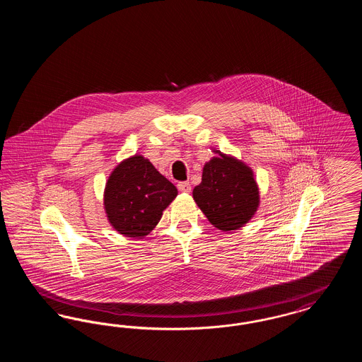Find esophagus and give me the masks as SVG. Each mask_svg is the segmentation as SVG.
<instances>
[{
	"label": "esophagus",
	"instance_id": "esophagus-1",
	"mask_svg": "<svg viewBox=\"0 0 362 362\" xmlns=\"http://www.w3.org/2000/svg\"><path fill=\"white\" fill-rule=\"evenodd\" d=\"M177 189L182 192H189L191 191V186H189V182H179L177 183Z\"/></svg>",
	"mask_w": 362,
	"mask_h": 362
}]
</instances>
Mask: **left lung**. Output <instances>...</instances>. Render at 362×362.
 Masks as SVG:
<instances>
[{"label":"left lung","mask_w":362,"mask_h":362,"mask_svg":"<svg viewBox=\"0 0 362 362\" xmlns=\"http://www.w3.org/2000/svg\"><path fill=\"white\" fill-rule=\"evenodd\" d=\"M213 152L217 156L204 165L202 182L192 189V198L213 226L223 232L238 230L258 210V183L245 163Z\"/></svg>","instance_id":"obj_1"}]
</instances>
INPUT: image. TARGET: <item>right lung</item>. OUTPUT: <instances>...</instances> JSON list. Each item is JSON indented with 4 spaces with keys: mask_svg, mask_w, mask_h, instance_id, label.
<instances>
[{
    "mask_svg": "<svg viewBox=\"0 0 362 362\" xmlns=\"http://www.w3.org/2000/svg\"><path fill=\"white\" fill-rule=\"evenodd\" d=\"M176 195V187L148 158L134 155L121 161L108 176L104 210L118 233L142 239L155 229Z\"/></svg>",
    "mask_w": 362,
    "mask_h": 362,
    "instance_id": "1",
    "label": "right lung"
}]
</instances>
